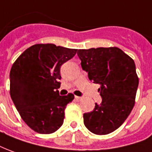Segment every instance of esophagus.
<instances>
[{
  "label": "esophagus",
  "mask_w": 152,
  "mask_h": 152,
  "mask_svg": "<svg viewBox=\"0 0 152 152\" xmlns=\"http://www.w3.org/2000/svg\"><path fill=\"white\" fill-rule=\"evenodd\" d=\"M75 99H76V101H80V100H81V97H80V96H75Z\"/></svg>",
  "instance_id": "esophagus-1"
}]
</instances>
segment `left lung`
<instances>
[{
	"label": "left lung",
	"mask_w": 152,
	"mask_h": 152,
	"mask_svg": "<svg viewBox=\"0 0 152 152\" xmlns=\"http://www.w3.org/2000/svg\"><path fill=\"white\" fill-rule=\"evenodd\" d=\"M80 65L94 83L99 84L102 102L83 114L84 124L97 135L118 128L135 104L138 76L133 59L117 47L79 49Z\"/></svg>",
	"instance_id": "left-lung-1"
}]
</instances>
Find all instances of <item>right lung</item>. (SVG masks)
Returning <instances> with one entry per match:
<instances>
[{
    "label": "right lung",
    "instance_id": "obj_1",
    "mask_svg": "<svg viewBox=\"0 0 152 152\" xmlns=\"http://www.w3.org/2000/svg\"><path fill=\"white\" fill-rule=\"evenodd\" d=\"M76 51L53 43L34 44L12 65L10 97L21 118L38 133H53L63 124L66 107L72 101L74 94L59 95L60 69Z\"/></svg>",
    "mask_w": 152,
    "mask_h": 152
}]
</instances>
